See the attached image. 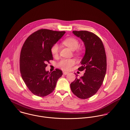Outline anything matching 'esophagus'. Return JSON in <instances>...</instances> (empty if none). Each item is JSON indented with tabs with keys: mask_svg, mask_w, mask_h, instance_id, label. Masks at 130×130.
<instances>
[{
	"mask_svg": "<svg viewBox=\"0 0 130 130\" xmlns=\"http://www.w3.org/2000/svg\"><path fill=\"white\" fill-rule=\"evenodd\" d=\"M63 74L64 75H67V74H69V73L67 72H63Z\"/></svg>",
	"mask_w": 130,
	"mask_h": 130,
	"instance_id": "esophagus-1",
	"label": "esophagus"
}]
</instances>
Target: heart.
Here are the masks:
<instances>
[{
    "label": "heart",
    "instance_id": "obj_1",
    "mask_svg": "<svg viewBox=\"0 0 130 130\" xmlns=\"http://www.w3.org/2000/svg\"><path fill=\"white\" fill-rule=\"evenodd\" d=\"M63 43L69 47L72 50L74 51L77 48L79 45V41L74 37H69L63 40ZM80 50H76V52L79 53ZM59 52V46L57 44H55L51 48V53L54 56L58 55ZM75 63V61L73 59H62L57 63V67L62 70L69 71L71 67Z\"/></svg>",
    "mask_w": 130,
    "mask_h": 130
}]
</instances>
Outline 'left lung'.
<instances>
[{
	"label": "left lung",
	"mask_w": 130,
	"mask_h": 130,
	"mask_svg": "<svg viewBox=\"0 0 130 130\" xmlns=\"http://www.w3.org/2000/svg\"><path fill=\"white\" fill-rule=\"evenodd\" d=\"M73 32L82 39L85 45L82 66L78 68L79 71L85 70V73L71 84V89L78 98L87 99L96 93L103 84L107 70L106 52L102 40L94 34L86 30Z\"/></svg>",
	"instance_id": "obj_1"
}]
</instances>
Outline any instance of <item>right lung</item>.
<instances>
[{
  "mask_svg": "<svg viewBox=\"0 0 130 130\" xmlns=\"http://www.w3.org/2000/svg\"><path fill=\"white\" fill-rule=\"evenodd\" d=\"M65 31L40 29L27 38L21 50L19 67L21 77L29 91L38 96L52 93L62 71L56 69L52 73L45 71L47 62L53 60L52 47Z\"/></svg>",
  "mask_w": 130,
  "mask_h": 130,
  "instance_id": "1",
  "label": "right lung"
}]
</instances>
